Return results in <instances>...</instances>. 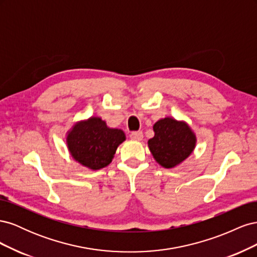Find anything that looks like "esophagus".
Here are the masks:
<instances>
[{"instance_id": "34e87169", "label": "esophagus", "mask_w": 257, "mask_h": 257, "mask_svg": "<svg viewBox=\"0 0 257 257\" xmlns=\"http://www.w3.org/2000/svg\"><path fill=\"white\" fill-rule=\"evenodd\" d=\"M130 137L133 139V141H142L144 135H143V132H133V133H131Z\"/></svg>"}]
</instances>
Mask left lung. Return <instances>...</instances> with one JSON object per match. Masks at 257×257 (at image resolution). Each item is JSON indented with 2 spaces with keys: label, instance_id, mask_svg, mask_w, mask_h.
Wrapping results in <instances>:
<instances>
[{
  "label": "left lung",
  "instance_id": "left-lung-1",
  "mask_svg": "<svg viewBox=\"0 0 257 257\" xmlns=\"http://www.w3.org/2000/svg\"><path fill=\"white\" fill-rule=\"evenodd\" d=\"M154 137L148 147L154 160L164 168H175L188 159L196 147L197 138L188 122L165 116L154 123Z\"/></svg>",
  "mask_w": 257,
  "mask_h": 257
}]
</instances>
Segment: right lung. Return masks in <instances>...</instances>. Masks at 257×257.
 I'll list each match as a JSON object with an SVG mask.
<instances>
[{
  "instance_id": "1",
  "label": "right lung",
  "mask_w": 257,
  "mask_h": 257,
  "mask_svg": "<svg viewBox=\"0 0 257 257\" xmlns=\"http://www.w3.org/2000/svg\"><path fill=\"white\" fill-rule=\"evenodd\" d=\"M126 139L120 128H111L100 116L77 121L66 132L65 143L71 157L83 167L98 170L112 162L118 147Z\"/></svg>"
}]
</instances>
